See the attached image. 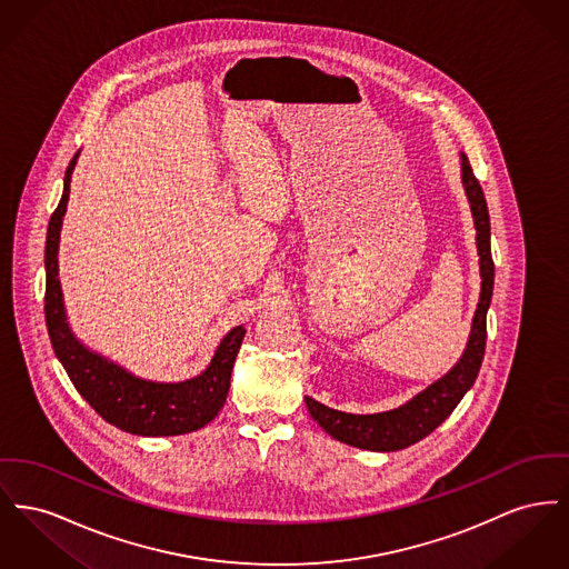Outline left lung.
<instances>
[{
	"instance_id": "8db88e82",
	"label": "left lung",
	"mask_w": 569,
	"mask_h": 569,
	"mask_svg": "<svg viewBox=\"0 0 569 569\" xmlns=\"http://www.w3.org/2000/svg\"><path fill=\"white\" fill-rule=\"evenodd\" d=\"M462 182L467 189L475 228H477V251L481 267V297L472 318V331L468 337L467 350L460 363L442 376L423 393L403 403L396 410L378 412V415H348L333 410L320 401L305 398L309 415L318 421V426L329 435L369 451H398L406 449L421 438L432 435L436 428L453 412V408L465 398L472 387L486 352V313L492 301L495 288V260L490 249V214L483 198L481 184L475 178L468 163L467 154H462Z\"/></svg>"
}]
</instances>
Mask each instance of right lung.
I'll use <instances>...</instances> for the list:
<instances>
[{"label":"right lung","mask_w":569,"mask_h":569,"mask_svg":"<svg viewBox=\"0 0 569 569\" xmlns=\"http://www.w3.org/2000/svg\"><path fill=\"white\" fill-rule=\"evenodd\" d=\"M79 154V152H77ZM77 154L68 163L64 193L51 214L44 244V320L56 357L67 369L68 378L81 398L88 401L102 419L129 435L178 436L196 432L210 423L223 408L236 355L240 350L244 329L236 327L223 337L212 361L198 378L166 385L134 378L99 355L83 348L68 329L62 290L58 279V242L62 217L67 212L70 173Z\"/></svg>","instance_id":"1"}]
</instances>
